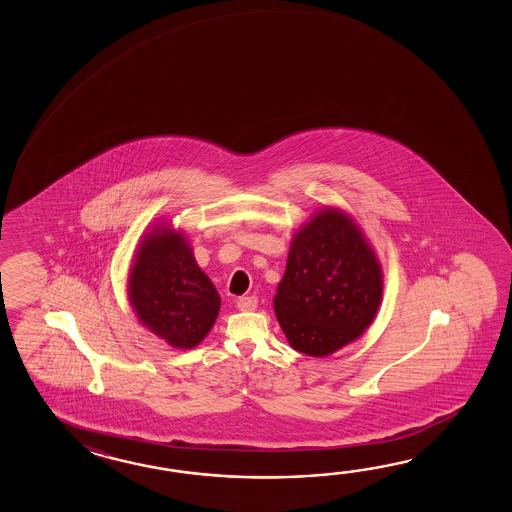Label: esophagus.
I'll list each match as a JSON object with an SVG mask.
<instances>
[{
	"label": "esophagus",
	"instance_id": "1",
	"mask_svg": "<svg viewBox=\"0 0 512 512\" xmlns=\"http://www.w3.org/2000/svg\"><path fill=\"white\" fill-rule=\"evenodd\" d=\"M258 307V298L256 296H241L238 300V309L240 311H254Z\"/></svg>",
	"mask_w": 512,
	"mask_h": 512
}]
</instances>
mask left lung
I'll list each match as a JSON object with an SVG mask.
<instances>
[{
  "label": "left lung",
  "instance_id": "8db88e82",
  "mask_svg": "<svg viewBox=\"0 0 512 512\" xmlns=\"http://www.w3.org/2000/svg\"><path fill=\"white\" fill-rule=\"evenodd\" d=\"M382 289L381 261L359 223L322 207L294 232L272 304L291 348L329 357L364 335Z\"/></svg>",
  "mask_w": 512,
  "mask_h": 512
}]
</instances>
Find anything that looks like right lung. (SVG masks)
<instances>
[{
	"label": "right lung",
	"mask_w": 512,
	"mask_h": 512,
	"mask_svg": "<svg viewBox=\"0 0 512 512\" xmlns=\"http://www.w3.org/2000/svg\"><path fill=\"white\" fill-rule=\"evenodd\" d=\"M128 300L141 326L175 349L201 344L221 305L185 232L164 218L153 223L133 254Z\"/></svg>",
	"instance_id": "add662e5"
}]
</instances>
